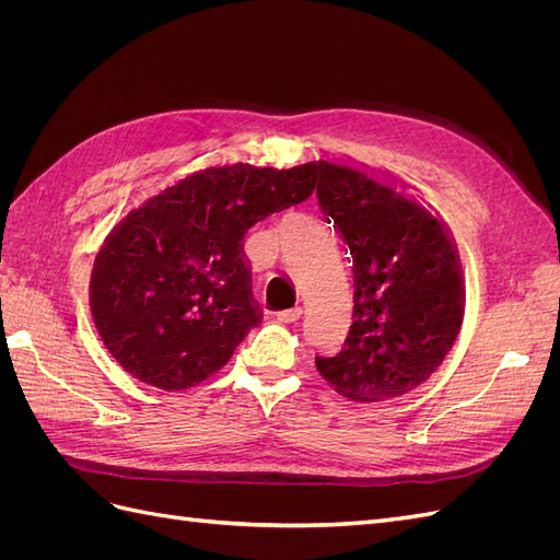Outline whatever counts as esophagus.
<instances>
[{
    "label": "esophagus",
    "mask_w": 560,
    "mask_h": 560,
    "mask_svg": "<svg viewBox=\"0 0 560 560\" xmlns=\"http://www.w3.org/2000/svg\"><path fill=\"white\" fill-rule=\"evenodd\" d=\"M280 322H284V325H292V322H296L301 317V308L294 306V308H284V311H278L276 313Z\"/></svg>",
    "instance_id": "34e87169"
}]
</instances>
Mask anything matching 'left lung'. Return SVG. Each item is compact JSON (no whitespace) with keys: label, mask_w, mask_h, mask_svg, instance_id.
<instances>
[{"label":"left lung","mask_w":560,"mask_h":560,"mask_svg":"<svg viewBox=\"0 0 560 560\" xmlns=\"http://www.w3.org/2000/svg\"><path fill=\"white\" fill-rule=\"evenodd\" d=\"M317 202L352 257V325L315 366L338 395L385 401L411 393L444 362L465 315L453 235L409 186L350 161L322 159Z\"/></svg>","instance_id":"left-lung-1"}]
</instances>
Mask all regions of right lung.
Instances as JSON below:
<instances>
[{
    "label": "right lung",
    "mask_w": 560,
    "mask_h": 560,
    "mask_svg": "<svg viewBox=\"0 0 560 560\" xmlns=\"http://www.w3.org/2000/svg\"><path fill=\"white\" fill-rule=\"evenodd\" d=\"M315 163L210 165L149 196L116 222L91 276V311L112 358L167 393L217 374L264 313L243 238L306 200Z\"/></svg>",
    "instance_id": "1"
}]
</instances>
